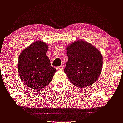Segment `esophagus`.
Segmentation results:
<instances>
[{
  "label": "esophagus",
  "mask_w": 123,
  "mask_h": 123,
  "mask_svg": "<svg viewBox=\"0 0 123 123\" xmlns=\"http://www.w3.org/2000/svg\"><path fill=\"white\" fill-rule=\"evenodd\" d=\"M63 68H64V66H63V65H61V66H58V67L57 68V70H63Z\"/></svg>",
  "instance_id": "1"
}]
</instances>
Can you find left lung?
Here are the masks:
<instances>
[{
    "mask_svg": "<svg viewBox=\"0 0 123 123\" xmlns=\"http://www.w3.org/2000/svg\"><path fill=\"white\" fill-rule=\"evenodd\" d=\"M66 54L68 60L64 72L70 82L80 88L95 83L102 71L103 57L95 46L76 40L66 47Z\"/></svg>",
    "mask_w": 123,
    "mask_h": 123,
    "instance_id": "left-lung-1",
    "label": "left lung"
}]
</instances>
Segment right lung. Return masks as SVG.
I'll use <instances>...</instances> for the list:
<instances>
[{"instance_id":"add662e5","label":"right lung","mask_w":123,"mask_h":123,"mask_svg":"<svg viewBox=\"0 0 123 123\" xmlns=\"http://www.w3.org/2000/svg\"><path fill=\"white\" fill-rule=\"evenodd\" d=\"M48 44L37 40L24 49L18 57V70L21 80L30 88L40 90L50 84L55 69L46 55Z\"/></svg>"}]
</instances>
